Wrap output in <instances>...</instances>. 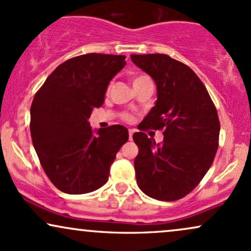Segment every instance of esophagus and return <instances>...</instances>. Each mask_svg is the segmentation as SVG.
<instances>
[{
  "label": "esophagus",
  "mask_w": 251,
  "mask_h": 251,
  "mask_svg": "<svg viewBox=\"0 0 251 251\" xmlns=\"http://www.w3.org/2000/svg\"><path fill=\"white\" fill-rule=\"evenodd\" d=\"M134 129H128V137H129V140H132V138H133V133H134Z\"/></svg>",
  "instance_id": "esophagus-1"
}]
</instances>
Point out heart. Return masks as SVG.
Masks as SVG:
<instances>
[{"mask_svg": "<svg viewBox=\"0 0 251 251\" xmlns=\"http://www.w3.org/2000/svg\"><path fill=\"white\" fill-rule=\"evenodd\" d=\"M151 80L149 76H146V75H134L133 77H132V83H133V86H137L139 84H143V83H146V81ZM124 119L125 120H129V116H124Z\"/></svg>", "mask_w": 251, "mask_h": 251, "instance_id": "obj_1", "label": "heart"}]
</instances>
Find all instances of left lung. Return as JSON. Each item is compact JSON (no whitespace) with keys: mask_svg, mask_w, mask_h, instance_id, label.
Wrapping results in <instances>:
<instances>
[{"mask_svg":"<svg viewBox=\"0 0 251 251\" xmlns=\"http://www.w3.org/2000/svg\"><path fill=\"white\" fill-rule=\"evenodd\" d=\"M131 59L153 78L158 96L140 129H164L161 144L144 132L133 134L139 149L137 183L150 198L179 200L200 183L215 158L216 107L200 78L183 63L164 53L131 55Z\"/></svg>","mask_w":251,"mask_h":251,"instance_id":"1","label":"left lung"}]
</instances>
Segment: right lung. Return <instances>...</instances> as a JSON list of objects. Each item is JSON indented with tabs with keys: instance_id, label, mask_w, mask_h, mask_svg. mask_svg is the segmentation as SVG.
Instances as JSON below:
<instances>
[{
	"instance_id": "obj_1",
	"label": "right lung",
	"mask_w": 251,
	"mask_h": 251,
	"mask_svg": "<svg viewBox=\"0 0 251 251\" xmlns=\"http://www.w3.org/2000/svg\"><path fill=\"white\" fill-rule=\"evenodd\" d=\"M125 56L86 53L62 63L38 90L30 108V132L42 167L66 194H85L107 182L125 126L92 131L89 118L100 107Z\"/></svg>"
}]
</instances>
